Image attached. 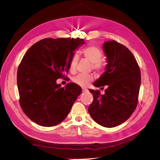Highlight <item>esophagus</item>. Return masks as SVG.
I'll use <instances>...</instances> for the list:
<instances>
[{"instance_id":"1","label":"esophagus","mask_w":160,"mask_h":160,"mask_svg":"<svg viewBox=\"0 0 160 160\" xmlns=\"http://www.w3.org/2000/svg\"><path fill=\"white\" fill-rule=\"evenodd\" d=\"M88 89H87L86 88H82V91H83V92H84V93H85V92H87V91H88Z\"/></svg>"}]
</instances>
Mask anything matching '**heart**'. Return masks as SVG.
<instances>
[{"label": "heart", "mask_w": 160, "mask_h": 160, "mask_svg": "<svg viewBox=\"0 0 160 160\" xmlns=\"http://www.w3.org/2000/svg\"><path fill=\"white\" fill-rule=\"evenodd\" d=\"M83 56L86 58L92 64V67L95 70L101 71L103 68V65L101 62L103 59V52L99 48L95 46H88L82 51ZM79 57L77 54L72 56L69 62V70L71 72H74L75 71L76 67L78 62ZM93 79V77L91 75L85 74H79L75 76L72 78V81L77 85L81 86L88 85L89 82Z\"/></svg>", "instance_id": "b5f03b06"}]
</instances>
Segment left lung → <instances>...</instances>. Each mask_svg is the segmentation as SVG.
<instances>
[{"instance_id": "8db88e82", "label": "left lung", "mask_w": 160, "mask_h": 160, "mask_svg": "<svg viewBox=\"0 0 160 160\" xmlns=\"http://www.w3.org/2000/svg\"><path fill=\"white\" fill-rule=\"evenodd\" d=\"M107 63L105 71L93 85L108 88L105 94L89 89L93 101L88 108L91 118L105 128H113L128 119L137 107L141 72L132 52L115 41L103 43Z\"/></svg>"}]
</instances>
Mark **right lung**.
Returning <instances> with one entry per match:
<instances>
[{"instance_id": "add662e5", "label": "right lung", "mask_w": 160, "mask_h": 160, "mask_svg": "<svg viewBox=\"0 0 160 160\" xmlns=\"http://www.w3.org/2000/svg\"><path fill=\"white\" fill-rule=\"evenodd\" d=\"M85 43L79 38H44L24 55L17 71L19 102L32 122L52 127L67 118L81 88L75 83L61 88L57 79L65 77L74 51Z\"/></svg>"}]
</instances>
